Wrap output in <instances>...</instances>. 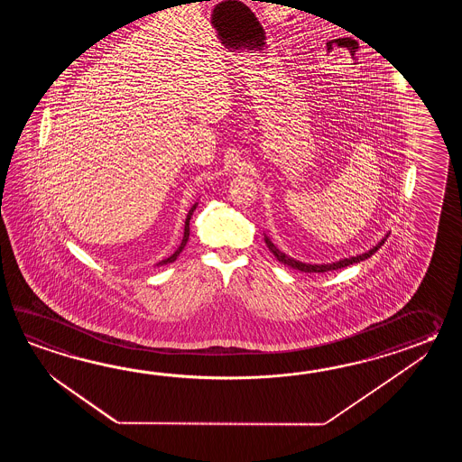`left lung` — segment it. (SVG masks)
I'll return each mask as SVG.
<instances>
[{
  "instance_id": "1",
  "label": "left lung",
  "mask_w": 462,
  "mask_h": 462,
  "mask_svg": "<svg viewBox=\"0 0 462 462\" xmlns=\"http://www.w3.org/2000/svg\"><path fill=\"white\" fill-rule=\"evenodd\" d=\"M386 237H388V233L384 236L383 239L378 243V245H374L370 251H366L364 254L360 255H352V257H344V259H340V261H335L332 264H307V263H300V261H295L294 257H291V255H285L284 253H281L277 247H275L274 243L264 235L265 245L269 247V251L275 255V259L279 261V263H282V264L289 265V267H292V269H297V271H302V273H328V271H337V269H342V267H346V265L356 264V263H362L365 259H368V257H372V255L384 245V241H386Z\"/></svg>"
}]
</instances>
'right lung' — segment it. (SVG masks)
Returning a JSON list of instances; mask_svg holds the SVG:
<instances>
[{
    "instance_id": "right-lung-1",
    "label": "right lung",
    "mask_w": 462,
    "mask_h": 462,
    "mask_svg": "<svg viewBox=\"0 0 462 462\" xmlns=\"http://www.w3.org/2000/svg\"><path fill=\"white\" fill-rule=\"evenodd\" d=\"M197 207L198 203H195V205L191 207V209L188 211L187 219H185V231H183V239H181V243H180V245H178L177 251H175L173 254L168 255L167 259H163V261L157 263V265H165L170 264V263H175V261H177L178 255H180V253L185 249V245H187L188 243V237H189V219H191V217H193V213H195Z\"/></svg>"
}]
</instances>
